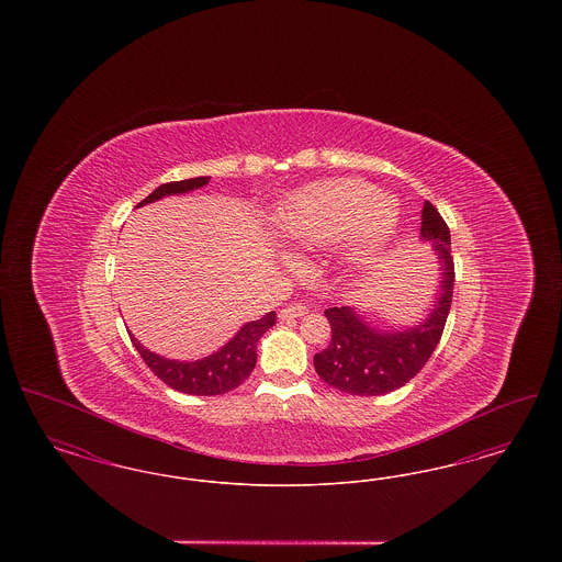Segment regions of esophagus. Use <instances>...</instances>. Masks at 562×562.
Returning <instances> with one entry per match:
<instances>
[{
	"instance_id": "obj_1",
	"label": "esophagus",
	"mask_w": 562,
	"mask_h": 562,
	"mask_svg": "<svg viewBox=\"0 0 562 562\" xmlns=\"http://www.w3.org/2000/svg\"><path fill=\"white\" fill-rule=\"evenodd\" d=\"M305 314H307V307L303 303H291V305L282 307L278 316H280V321H293V318L305 316Z\"/></svg>"
}]
</instances>
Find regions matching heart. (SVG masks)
<instances>
[{"instance_id":"1","label":"heart","mask_w":562,"mask_h":562,"mask_svg":"<svg viewBox=\"0 0 562 562\" xmlns=\"http://www.w3.org/2000/svg\"><path fill=\"white\" fill-rule=\"evenodd\" d=\"M278 236L294 246L351 240V259L374 263L394 240L398 211L381 189L362 181H326L299 189L273 216Z\"/></svg>"}]
</instances>
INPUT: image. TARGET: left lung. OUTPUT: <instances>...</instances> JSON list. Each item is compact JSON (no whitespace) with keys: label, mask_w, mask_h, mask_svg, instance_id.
Segmentation results:
<instances>
[{"label":"left lung","mask_w":562,"mask_h":562,"mask_svg":"<svg viewBox=\"0 0 562 562\" xmlns=\"http://www.w3.org/2000/svg\"><path fill=\"white\" fill-rule=\"evenodd\" d=\"M422 240L431 241L440 263V289L424 321L385 330L364 321L353 307H330V344L314 356V369L330 387L353 396H381L408 383L438 346L453 301L454 266L451 234L440 213L426 202Z\"/></svg>","instance_id":"obj_1"}]
</instances>
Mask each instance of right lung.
Returning a JSON list of instances; mask_svg holds the SVG:
<instances>
[{
  "label": "right lung",
  "mask_w": 562,
  "mask_h": 562,
  "mask_svg": "<svg viewBox=\"0 0 562 562\" xmlns=\"http://www.w3.org/2000/svg\"><path fill=\"white\" fill-rule=\"evenodd\" d=\"M209 181L211 177H195L186 181L164 183L160 188L154 189L143 202H138L136 209L151 204L166 195H179L193 189L204 188L209 186ZM273 324H276L273 312L266 314L261 321L246 322L223 348L216 349L211 356H204L200 360H189V362L168 360L156 351H149L145 346H140L138 339H134L133 333H131V339L140 358L145 360V364L154 371V374H158L168 387L191 396H216V394H227L236 390L248 379V374L252 373L257 364V344Z\"/></svg>",
  "instance_id": "add662e5"
}]
</instances>
